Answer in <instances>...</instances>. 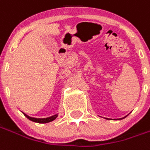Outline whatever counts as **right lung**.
Masks as SVG:
<instances>
[{"instance_id":"add662e5","label":"right lung","mask_w":150,"mask_h":150,"mask_svg":"<svg viewBox=\"0 0 150 150\" xmlns=\"http://www.w3.org/2000/svg\"><path fill=\"white\" fill-rule=\"evenodd\" d=\"M24 115L28 118L29 120H31V121H33V122H38V123H46V122H50L51 121H53L54 119H56V118L57 117V115H53V116H51V117H49V118H45V119H35V118H31V117H29L28 115Z\"/></svg>"}]
</instances>
